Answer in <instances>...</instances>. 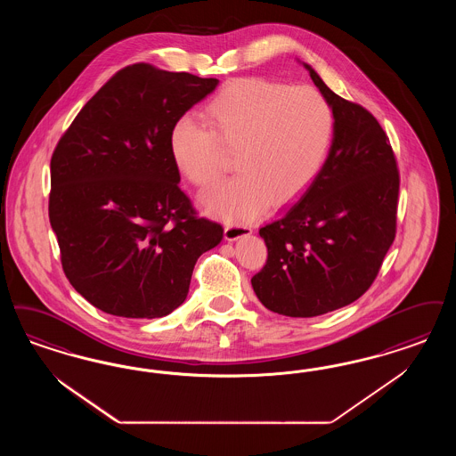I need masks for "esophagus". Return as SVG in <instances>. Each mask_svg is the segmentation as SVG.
Returning <instances> with one entry per match:
<instances>
[{"label":"esophagus","instance_id":"esophagus-1","mask_svg":"<svg viewBox=\"0 0 456 456\" xmlns=\"http://www.w3.org/2000/svg\"><path fill=\"white\" fill-rule=\"evenodd\" d=\"M253 232V229L249 225L244 224H229L224 229V237L225 240H237L240 237L249 236Z\"/></svg>","mask_w":456,"mask_h":456}]
</instances>
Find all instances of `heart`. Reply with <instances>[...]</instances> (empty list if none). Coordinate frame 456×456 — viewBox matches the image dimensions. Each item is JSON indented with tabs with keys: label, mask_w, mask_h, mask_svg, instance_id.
<instances>
[{
	"label": "heart",
	"mask_w": 456,
	"mask_h": 456,
	"mask_svg": "<svg viewBox=\"0 0 456 456\" xmlns=\"http://www.w3.org/2000/svg\"><path fill=\"white\" fill-rule=\"evenodd\" d=\"M201 115L208 128L190 117L173 124L169 151L200 188L219 180V146L234 151L239 173L201 195L203 207L220 217L253 220L270 201H292L326 163L334 122L315 88L240 77L212 96Z\"/></svg>",
	"instance_id": "heart-1"
}]
</instances>
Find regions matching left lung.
Listing matches in <instances>:
<instances>
[{
  "instance_id": "left-lung-1",
  "label": "left lung",
  "mask_w": 456,
  "mask_h": 456,
  "mask_svg": "<svg viewBox=\"0 0 456 456\" xmlns=\"http://www.w3.org/2000/svg\"><path fill=\"white\" fill-rule=\"evenodd\" d=\"M302 64L332 110V142L315 180L259 229L268 261L251 278L259 302L289 317L341 309L370 289L395 239L399 197L395 156L377 118Z\"/></svg>"
}]
</instances>
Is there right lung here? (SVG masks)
Returning <instances> with one entry per match:
<instances>
[{
    "instance_id": "obj_1",
    "label": "right lung",
    "mask_w": 456,
    "mask_h": 456,
    "mask_svg": "<svg viewBox=\"0 0 456 456\" xmlns=\"http://www.w3.org/2000/svg\"><path fill=\"white\" fill-rule=\"evenodd\" d=\"M219 79L134 64L76 115L51 159L49 219L62 270L96 309L156 319L184 302L224 229L197 217L171 158L173 124Z\"/></svg>"
}]
</instances>
